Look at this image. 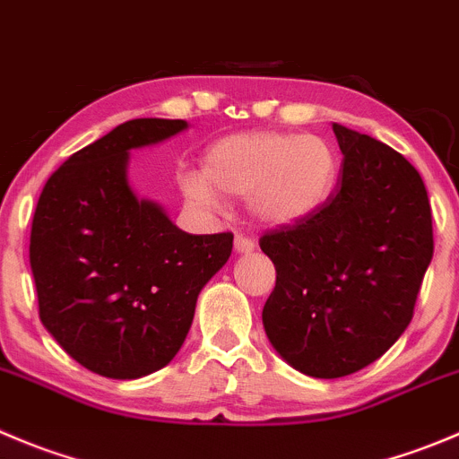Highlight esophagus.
<instances>
[{
    "instance_id": "1",
    "label": "esophagus",
    "mask_w": 459,
    "mask_h": 459,
    "mask_svg": "<svg viewBox=\"0 0 459 459\" xmlns=\"http://www.w3.org/2000/svg\"><path fill=\"white\" fill-rule=\"evenodd\" d=\"M256 247L255 238L246 237V234H237V238H234V250L238 252V255H247V252H252Z\"/></svg>"
}]
</instances>
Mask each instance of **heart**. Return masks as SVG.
<instances>
[{"instance_id": "heart-1", "label": "heart", "mask_w": 459, "mask_h": 459, "mask_svg": "<svg viewBox=\"0 0 459 459\" xmlns=\"http://www.w3.org/2000/svg\"><path fill=\"white\" fill-rule=\"evenodd\" d=\"M338 178V155L316 134L238 133L207 148L203 176L182 178V191L200 207H216L218 194L247 195L252 216L290 225L326 203Z\"/></svg>"}]
</instances>
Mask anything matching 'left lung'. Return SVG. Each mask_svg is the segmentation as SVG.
Instances as JSON below:
<instances>
[{"instance_id": "1", "label": "left lung", "mask_w": 459, "mask_h": 459, "mask_svg": "<svg viewBox=\"0 0 459 459\" xmlns=\"http://www.w3.org/2000/svg\"><path fill=\"white\" fill-rule=\"evenodd\" d=\"M338 191L317 212L268 230L277 270L264 329L279 356L316 378L368 368L408 329L433 259V213L417 169L387 143L333 124Z\"/></svg>"}]
</instances>
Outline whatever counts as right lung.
<instances>
[{"label":"right lung","mask_w":459,"mask_h":459,"mask_svg":"<svg viewBox=\"0 0 459 459\" xmlns=\"http://www.w3.org/2000/svg\"><path fill=\"white\" fill-rule=\"evenodd\" d=\"M186 128L133 119L74 152L47 180L30 225L40 320L90 372L139 378L173 360L204 283L232 255V232L186 234L126 176L130 148Z\"/></svg>","instance_id":"obj_1"}]
</instances>
